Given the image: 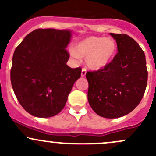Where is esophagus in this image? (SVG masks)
Segmentation results:
<instances>
[{
    "label": "esophagus",
    "instance_id": "esophagus-1",
    "mask_svg": "<svg viewBox=\"0 0 156 156\" xmlns=\"http://www.w3.org/2000/svg\"><path fill=\"white\" fill-rule=\"evenodd\" d=\"M81 77H84L86 75V69H82V70H81Z\"/></svg>",
    "mask_w": 156,
    "mask_h": 156
}]
</instances>
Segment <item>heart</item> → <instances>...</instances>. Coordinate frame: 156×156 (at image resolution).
I'll return each instance as SVG.
<instances>
[{"mask_svg": "<svg viewBox=\"0 0 156 156\" xmlns=\"http://www.w3.org/2000/svg\"><path fill=\"white\" fill-rule=\"evenodd\" d=\"M117 50V45L112 38L103 37H89L79 42L72 50V56L85 57L86 65L93 70L104 68L112 59Z\"/></svg>", "mask_w": 156, "mask_h": 156, "instance_id": "1", "label": "heart"}]
</instances>
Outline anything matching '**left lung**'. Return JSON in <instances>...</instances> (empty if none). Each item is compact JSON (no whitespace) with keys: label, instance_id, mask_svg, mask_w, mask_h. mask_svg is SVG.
<instances>
[{"label":"left lung","instance_id":"1","mask_svg":"<svg viewBox=\"0 0 156 156\" xmlns=\"http://www.w3.org/2000/svg\"><path fill=\"white\" fill-rule=\"evenodd\" d=\"M116 41L118 53L104 68L88 71L87 99L98 115L122 117L138 106L145 93L148 72L144 50L125 34L110 33Z\"/></svg>","mask_w":156,"mask_h":156}]
</instances>
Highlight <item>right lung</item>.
Returning <instances> with one entry per match:
<instances>
[{"label": "right lung", "instance_id": "obj_1", "mask_svg": "<svg viewBox=\"0 0 156 156\" xmlns=\"http://www.w3.org/2000/svg\"><path fill=\"white\" fill-rule=\"evenodd\" d=\"M71 31L37 29L26 35L12 56L10 80L14 94L27 112L49 118L60 112L81 68L66 65Z\"/></svg>", "mask_w": 156, "mask_h": 156}]
</instances>
